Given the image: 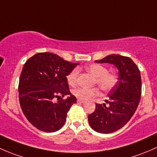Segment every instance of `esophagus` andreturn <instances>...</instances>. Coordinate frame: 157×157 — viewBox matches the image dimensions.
<instances>
[{"mask_svg":"<svg viewBox=\"0 0 157 157\" xmlns=\"http://www.w3.org/2000/svg\"><path fill=\"white\" fill-rule=\"evenodd\" d=\"M78 101V103H85V102H86V101H82V100H78V101Z\"/></svg>","mask_w":157,"mask_h":157,"instance_id":"esophagus-1","label":"esophagus"}]
</instances>
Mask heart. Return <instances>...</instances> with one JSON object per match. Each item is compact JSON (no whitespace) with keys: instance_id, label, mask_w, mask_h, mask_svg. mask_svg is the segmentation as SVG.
<instances>
[{"instance_id":"b5f03b06","label":"heart","mask_w":157,"mask_h":157,"mask_svg":"<svg viewBox=\"0 0 157 157\" xmlns=\"http://www.w3.org/2000/svg\"><path fill=\"white\" fill-rule=\"evenodd\" d=\"M85 69L94 75V82L99 85L103 91H109L114 88L117 83V76L113 72H107V69L103 65L98 63H92L87 65ZM78 75V69L75 68L72 69L67 75V81L69 85H74L76 84ZM100 91L98 88H78L74 90L73 94L79 100L88 101L90 98L96 97L99 94Z\"/></svg>"}]
</instances>
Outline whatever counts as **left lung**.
I'll list each match as a JSON object with an SVG mask.
<instances>
[{
  "instance_id": "1",
  "label": "left lung",
  "mask_w": 157,
  "mask_h": 157,
  "mask_svg": "<svg viewBox=\"0 0 157 157\" xmlns=\"http://www.w3.org/2000/svg\"><path fill=\"white\" fill-rule=\"evenodd\" d=\"M95 62L113 64L119 70V81L106 101L109 106L96 103L94 112L88 117L97 132L112 133L123 127L136 111L141 94V77L136 64L127 56L111 54Z\"/></svg>"
}]
</instances>
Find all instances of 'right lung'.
<instances>
[{"mask_svg": "<svg viewBox=\"0 0 157 157\" xmlns=\"http://www.w3.org/2000/svg\"><path fill=\"white\" fill-rule=\"evenodd\" d=\"M78 63L64 60L52 53H38L24 64L19 82L21 109L32 125L46 132L63 127L76 98L70 93L67 75ZM67 99L54 102L55 97Z\"/></svg>", "mask_w": 157, "mask_h": 157, "instance_id": "obj_1", "label": "right lung"}]
</instances>
